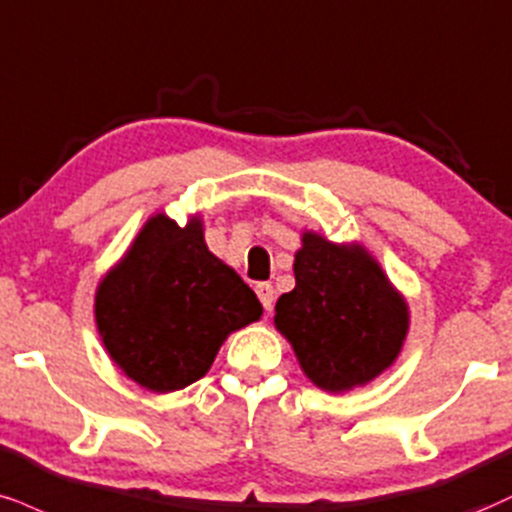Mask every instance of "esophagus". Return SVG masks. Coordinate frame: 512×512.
<instances>
[{"instance_id": "34e87169", "label": "esophagus", "mask_w": 512, "mask_h": 512, "mask_svg": "<svg viewBox=\"0 0 512 512\" xmlns=\"http://www.w3.org/2000/svg\"><path fill=\"white\" fill-rule=\"evenodd\" d=\"M255 293H257V298H260L264 312H272V307H274V286H272V283H257Z\"/></svg>"}]
</instances>
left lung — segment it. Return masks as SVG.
Returning <instances> with one entry per match:
<instances>
[{
	"label": "left lung",
	"instance_id": "8db88e82",
	"mask_svg": "<svg viewBox=\"0 0 512 512\" xmlns=\"http://www.w3.org/2000/svg\"><path fill=\"white\" fill-rule=\"evenodd\" d=\"M293 272L295 288L279 298L274 322L317 386L348 391L396 360L408 307L365 250L305 233Z\"/></svg>",
	"mask_w": 512,
	"mask_h": 512
}]
</instances>
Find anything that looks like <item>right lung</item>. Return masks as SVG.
Wrapping results in <instances>:
<instances>
[{
  "instance_id": "1",
  "label": "right lung",
  "mask_w": 512,
  "mask_h": 512,
  "mask_svg": "<svg viewBox=\"0 0 512 512\" xmlns=\"http://www.w3.org/2000/svg\"><path fill=\"white\" fill-rule=\"evenodd\" d=\"M95 315L116 365L166 393L205 377L224 338L260 319L262 305L207 250L200 221L181 229L157 214L100 283Z\"/></svg>"
}]
</instances>
